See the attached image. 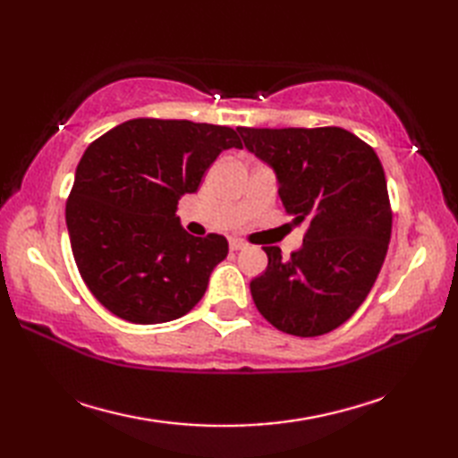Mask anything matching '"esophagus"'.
<instances>
[{"instance_id": "1", "label": "esophagus", "mask_w": 458, "mask_h": 458, "mask_svg": "<svg viewBox=\"0 0 458 458\" xmlns=\"http://www.w3.org/2000/svg\"><path fill=\"white\" fill-rule=\"evenodd\" d=\"M248 244L244 240H238V238H230V250L232 251H238V250H244Z\"/></svg>"}]
</instances>
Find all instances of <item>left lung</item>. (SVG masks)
<instances>
[{
  "label": "left lung",
  "mask_w": 458,
  "mask_h": 458,
  "mask_svg": "<svg viewBox=\"0 0 458 458\" xmlns=\"http://www.w3.org/2000/svg\"><path fill=\"white\" fill-rule=\"evenodd\" d=\"M246 148L276 169L279 197L303 248L289 259L264 246L267 267L251 299L267 323L320 336L356 313L386 259L392 204L384 167L366 141L343 128H238Z\"/></svg>",
  "instance_id": "left-lung-1"
}]
</instances>
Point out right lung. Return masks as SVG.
<instances>
[{"mask_svg": "<svg viewBox=\"0 0 458 458\" xmlns=\"http://www.w3.org/2000/svg\"><path fill=\"white\" fill-rule=\"evenodd\" d=\"M230 148L244 145L226 125L157 118L123 122L89 145L66 199V226L81 277L110 313L157 325L202 299L228 242L191 236L174 210Z\"/></svg>", "mask_w": 458, "mask_h": 458, "instance_id": "1", "label": "right lung"}]
</instances>
